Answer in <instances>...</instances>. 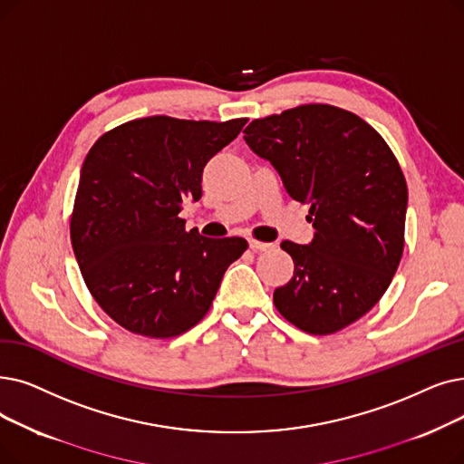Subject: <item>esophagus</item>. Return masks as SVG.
Here are the masks:
<instances>
[{"label":"esophagus","instance_id":"esophagus-1","mask_svg":"<svg viewBox=\"0 0 464 464\" xmlns=\"http://www.w3.org/2000/svg\"><path fill=\"white\" fill-rule=\"evenodd\" d=\"M250 248L254 250V252H266V250H269L273 245H269V243H261V240H256V238H252L250 240Z\"/></svg>","mask_w":464,"mask_h":464}]
</instances>
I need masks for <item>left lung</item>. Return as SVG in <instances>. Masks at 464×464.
<instances>
[{"label": "left lung", "instance_id": "8db88e82", "mask_svg": "<svg viewBox=\"0 0 464 464\" xmlns=\"http://www.w3.org/2000/svg\"><path fill=\"white\" fill-rule=\"evenodd\" d=\"M245 140L311 205V243L280 245L294 276L275 307L313 335L343 330L387 292L404 252L408 186L394 153L364 119L330 104L254 119Z\"/></svg>", "mask_w": 464, "mask_h": 464}]
</instances>
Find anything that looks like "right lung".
<instances>
[{"instance_id": "right-lung-1", "label": "right lung", "mask_w": 464, "mask_h": 464, "mask_svg": "<svg viewBox=\"0 0 464 464\" xmlns=\"http://www.w3.org/2000/svg\"><path fill=\"white\" fill-rule=\"evenodd\" d=\"M248 119H134L100 136L85 157L70 219L73 254L102 311L125 330L167 339L208 313L240 237L186 231V200L203 195L208 160Z\"/></svg>"}]
</instances>
